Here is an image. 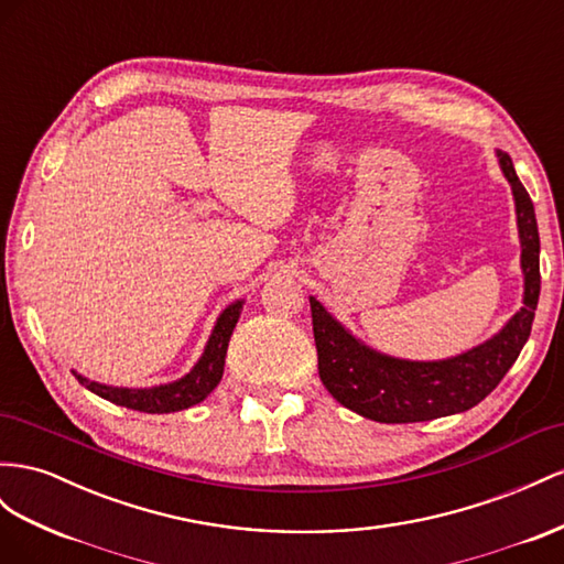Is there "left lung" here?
<instances>
[{
    "mask_svg": "<svg viewBox=\"0 0 564 564\" xmlns=\"http://www.w3.org/2000/svg\"><path fill=\"white\" fill-rule=\"evenodd\" d=\"M508 177L517 230L522 241L524 306L517 311L496 337L467 354L446 360H401L360 344L351 332L334 319L323 303L311 296L313 334L317 348V372L327 391L354 413L384 422H424L463 413L489 395L529 339L541 292L539 227L536 213L506 151H496Z\"/></svg>",
    "mask_w": 564,
    "mask_h": 564,
    "instance_id": "left-lung-1",
    "label": "left lung"
}]
</instances>
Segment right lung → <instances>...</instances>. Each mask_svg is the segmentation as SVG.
<instances>
[{
	"instance_id": "obj_1",
	"label": "right lung",
	"mask_w": 564,
	"mask_h": 564,
	"mask_svg": "<svg viewBox=\"0 0 564 564\" xmlns=\"http://www.w3.org/2000/svg\"><path fill=\"white\" fill-rule=\"evenodd\" d=\"M241 303L245 301H235L220 313L199 362H196L185 377L177 379V382L151 387V389H123V387H106V384L93 382V379H87L78 372L73 375L78 377V382L85 389L101 395V399L130 410H140V413H159V415L175 413V410H185L189 405L202 403L206 395L218 387L223 377L227 344H230L232 329L239 319Z\"/></svg>"
}]
</instances>
